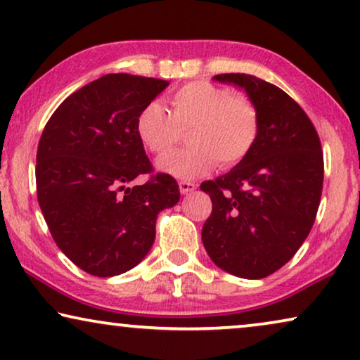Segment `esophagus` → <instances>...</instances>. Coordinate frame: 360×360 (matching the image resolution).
Listing matches in <instances>:
<instances>
[{
    "label": "esophagus",
    "instance_id": "1",
    "mask_svg": "<svg viewBox=\"0 0 360 360\" xmlns=\"http://www.w3.org/2000/svg\"><path fill=\"white\" fill-rule=\"evenodd\" d=\"M194 189H195V184L191 183V181H181L179 183L181 194H189V193H193Z\"/></svg>",
    "mask_w": 360,
    "mask_h": 360
}]
</instances>
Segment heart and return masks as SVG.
I'll return each instance as SVG.
<instances>
[{"label": "heart", "mask_w": 360, "mask_h": 360, "mask_svg": "<svg viewBox=\"0 0 360 360\" xmlns=\"http://www.w3.org/2000/svg\"><path fill=\"white\" fill-rule=\"evenodd\" d=\"M171 113L160 102H148L136 115L138 140L148 151L165 155L188 131L184 150L161 158L158 167L179 179H195L217 165L240 162L260 133V112L250 95L232 92L207 80L184 84L171 94Z\"/></svg>", "instance_id": "obj_1"}]
</instances>
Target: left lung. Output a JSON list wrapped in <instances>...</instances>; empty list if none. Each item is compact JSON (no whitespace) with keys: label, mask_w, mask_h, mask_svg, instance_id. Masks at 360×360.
<instances>
[{"label":"left lung","mask_w":360,"mask_h":360,"mask_svg":"<svg viewBox=\"0 0 360 360\" xmlns=\"http://www.w3.org/2000/svg\"><path fill=\"white\" fill-rule=\"evenodd\" d=\"M214 79L245 89L255 100L260 133L233 169L200 184L212 200L202 243L219 268L258 280L288 263L313 227L323 191V150L304 110L276 85L248 74Z\"/></svg>","instance_id":"8db88e82"}]
</instances>
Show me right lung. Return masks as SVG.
<instances>
[{
  "mask_svg": "<svg viewBox=\"0 0 360 360\" xmlns=\"http://www.w3.org/2000/svg\"><path fill=\"white\" fill-rule=\"evenodd\" d=\"M169 82L107 74L62 102L42 131L36 189L57 247L80 270L115 276L136 266L155 242L156 217L177 204L176 179L153 172L135 120ZM150 176L131 186L138 175Z\"/></svg>",
  "mask_w": 360,
  "mask_h": 360,
  "instance_id": "obj_1",
  "label": "right lung"
}]
</instances>
